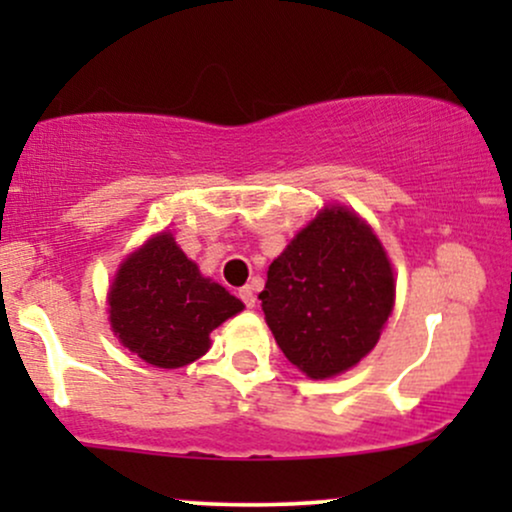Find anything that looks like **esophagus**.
I'll use <instances>...</instances> for the list:
<instances>
[{
	"instance_id": "1",
	"label": "esophagus",
	"mask_w": 512,
	"mask_h": 512,
	"mask_svg": "<svg viewBox=\"0 0 512 512\" xmlns=\"http://www.w3.org/2000/svg\"><path fill=\"white\" fill-rule=\"evenodd\" d=\"M238 296H240V301L245 303V308H255L257 298H255V293H252L250 286H245V289H240Z\"/></svg>"
}]
</instances>
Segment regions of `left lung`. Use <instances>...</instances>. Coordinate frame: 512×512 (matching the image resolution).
I'll use <instances>...</instances> for the list:
<instances>
[{
  "label": "left lung",
  "mask_w": 512,
  "mask_h": 512,
  "mask_svg": "<svg viewBox=\"0 0 512 512\" xmlns=\"http://www.w3.org/2000/svg\"><path fill=\"white\" fill-rule=\"evenodd\" d=\"M264 320L293 366L322 380L378 344L395 276L373 231L346 209H325L269 264Z\"/></svg>",
  "instance_id": "obj_1"
}]
</instances>
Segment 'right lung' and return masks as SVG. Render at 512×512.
I'll list each match as a JSON object with an SVG mask.
<instances>
[{
  "label": "right lung",
  "instance_id": "right-lung-1",
  "mask_svg": "<svg viewBox=\"0 0 512 512\" xmlns=\"http://www.w3.org/2000/svg\"><path fill=\"white\" fill-rule=\"evenodd\" d=\"M108 301L120 342L158 368H180L207 354L209 332L243 310L236 296L199 274L168 233L122 264Z\"/></svg>",
  "mask_w": 512,
  "mask_h": 512
}]
</instances>
